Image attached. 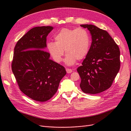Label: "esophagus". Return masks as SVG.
Listing matches in <instances>:
<instances>
[{
	"instance_id": "esophagus-1",
	"label": "esophagus",
	"mask_w": 131,
	"mask_h": 131,
	"mask_svg": "<svg viewBox=\"0 0 131 131\" xmlns=\"http://www.w3.org/2000/svg\"><path fill=\"white\" fill-rule=\"evenodd\" d=\"M66 72H67V73H72V70L71 69L67 68L66 69Z\"/></svg>"
}]
</instances>
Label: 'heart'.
I'll use <instances>...</instances> for the list:
<instances>
[{
    "label": "heart",
    "instance_id": "b5f03b06",
    "mask_svg": "<svg viewBox=\"0 0 131 131\" xmlns=\"http://www.w3.org/2000/svg\"><path fill=\"white\" fill-rule=\"evenodd\" d=\"M55 42L47 43V50L56 62L62 61L64 51L66 55L65 62L72 65L76 60H80L88 54L90 38L84 28H63L54 36Z\"/></svg>",
    "mask_w": 131,
    "mask_h": 131
}]
</instances>
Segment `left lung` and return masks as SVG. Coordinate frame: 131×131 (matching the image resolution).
Returning a JSON list of instances; mask_svg holds the SVG:
<instances>
[{"label": "left lung", "instance_id": "obj_1", "mask_svg": "<svg viewBox=\"0 0 131 131\" xmlns=\"http://www.w3.org/2000/svg\"><path fill=\"white\" fill-rule=\"evenodd\" d=\"M92 36L88 54L78 67L83 92L97 94L109 89L120 70V50L108 33L93 25H81Z\"/></svg>", "mask_w": 131, "mask_h": 131}]
</instances>
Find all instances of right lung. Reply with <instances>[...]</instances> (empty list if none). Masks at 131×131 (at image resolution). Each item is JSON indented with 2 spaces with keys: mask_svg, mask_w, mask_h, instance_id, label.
<instances>
[{
  "mask_svg": "<svg viewBox=\"0 0 131 131\" xmlns=\"http://www.w3.org/2000/svg\"><path fill=\"white\" fill-rule=\"evenodd\" d=\"M52 26L34 27L19 39L14 49L12 70L19 89L32 99L44 102L58 90L66 74L65 67L50 59L43 50Z\"/></svg>",
  "mask_w": 131,
  "mask_h": 131,
  "instance_id": "1",
  "label": "right lung"
}]
</instances>
